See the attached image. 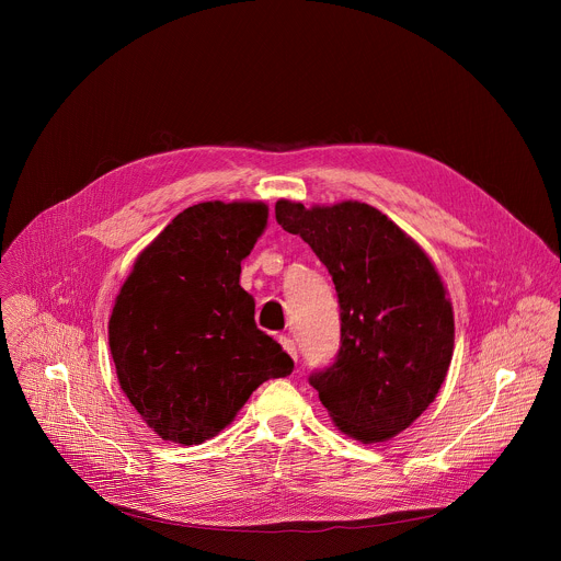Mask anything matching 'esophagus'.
<instances>
[{"instance_id": "obj_1", "label": "esophagus", "mask_w": 561, "mask_h": 561, "mask_svg": "<svg viewBox=\"0 0 561 561\" xmlns=\"http://www.w3.org/2000/svg\"><path fill=\"white\" fill-rule=\"evenodd\" d=\"M279 344H282V348L297 362V346H295V342H293L290 337H279Z\"/></svg>"}]
</instances>
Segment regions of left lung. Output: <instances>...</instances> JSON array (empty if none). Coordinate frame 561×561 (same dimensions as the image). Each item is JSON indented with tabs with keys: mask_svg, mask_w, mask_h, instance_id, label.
<instances>
[{
	"mask_svg": "<svg viewBox=\"0 0 561 561\" xmlns=\"http://www.w3.org/2000/svg\"><path fill=\"white\" fill-rule=\"evenodd\" d=\"M275 217L329 268L340 297L337 359L310 377L319 402L364 444L407 431L435 402L453 359V304L435 264L362 202L306 208L279 199Z\"/></svg>",
	"mask_w": 561,
	"mask_h": 561,
	"instance_id": "obj_1",
	"label": "left lung"
}]
</instances>
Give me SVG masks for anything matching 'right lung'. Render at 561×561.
Instances as JSON below:
<instances>
[{"label":"right lung","mask_w":561,"mask_h":561,"mask_svg":"<svg viewBox=\"0 0 561 561\" xmlns=\"http://www.w3.org/2000/svg\"><path fill=\"white\" fill-rule=\"evenodd\" d=\"M266 224L264 202L195 204L137 255L119 288L108 319L117 379L164 442L219 435L260 383L293 370L239 286Z\"/></svg>","instance_id":"1"}]
</instances>
